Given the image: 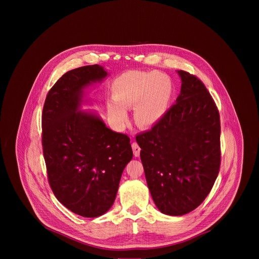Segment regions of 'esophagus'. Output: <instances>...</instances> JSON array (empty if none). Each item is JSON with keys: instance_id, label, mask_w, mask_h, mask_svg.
I'll return each mask as SVG.
<instances>
[{"instance_id": "esophagus-1", "label": "esophagus", "mask_w": 259, "mask_h": 259, "mask_svg": "<svg viewBox=\"0 0 259 259\" xmlns=\"http://www.w3.org/2000/svg\"><path fill=\"white\" fill-rule=\"evenodd\" d=\"M132 150H133V154L135 157H138L140 155V147L137 144V142L132 143Z\"/></svg>"}]
</instances>
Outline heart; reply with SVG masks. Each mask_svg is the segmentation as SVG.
Segmentation results:
<instances>
[{
    "instance_id": "obj_1",
    "label": "heart",
    "mask_w": 259,
    "mask_h": 259,
    "mask_svg": "<svg viewBox=\"0 0 259 259\" xmlns=\"http://www.w3.org/2000/svg\"><path fill=\"white\" fill-rule=\"evenodd\" d=\"M173 94L170 78L156 71L129 70L113 83L114 103L108 104V115L118 125L128 120L126 109L134 108L138 126L151 127L165 114Z\"/></svg>"
}]
</instances>
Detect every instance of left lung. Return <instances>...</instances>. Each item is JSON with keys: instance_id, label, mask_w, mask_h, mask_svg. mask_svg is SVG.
Instances as JSON below:
<instances>
[{"instance_id": "8db88e82", "label": "left lung", "mask_w": 259, "mask_h": 259, "mask_svg": "<svg viewBox=\"0 0 259 259\" xmlns=\"http://www.w3.org/2000/svg\"><path fill=\"white\" fill-rule=\"evenodd\" d=\"M180 94L151 130L136 135L151 195L168 215L187 214L200 206L220 168V117L203 82L178 70Z\"/></svg>"}]
</instances>
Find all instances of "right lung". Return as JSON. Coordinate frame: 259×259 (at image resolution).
<instances>
[{"instance_id":"right-lung-1","label":"right lung","mask_w":259,"mask_h":259,"mask_svg":"<svg viewBox=\"0 0 259 259\" xmlns=\"http://www.w3.org/2000/svg\"><path fill=\"white\" fill-rule=\"evenodd\" d=\"M106 75L98 64L68 70L49 90L42 113L50 188L63 206L84 217L100 216L113 206L123 170L133 157L128 135L79 110L83 88Z\"/></svg>"}]
</instances>
